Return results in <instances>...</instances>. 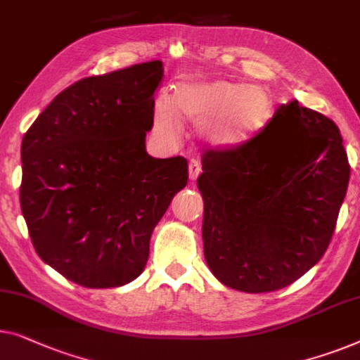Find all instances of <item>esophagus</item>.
Instances as JSON below:
<instances>
[{"instance_id": "1", "label": "esophagus", "mask_w": 360, "mask_h": 360, "mask_svg": "<svg viewBox=\"0 0 360 360\" xmlns=\"http://www.w3.org/2000/svg\"><path fill=\"white\" fill-rule=\"evenodd\" d=\"M201 174V165L198 160H191L190 165H188V175H190V180L195 181L198 176Z\"/></svg>"}]
</instances>
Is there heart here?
<instances>
[{
	"label": "heart",
	"mask_w": 360,
	"mask_h": 360,
	"mask_svg": "<svg viewBox=\"0 0 360 360\" xmlns=\"http://www.w3.org/2000/svg\"><path fill=\"white\" fill-rule=\"evenodd\" d=\"M276 101L263 84L231 79H190L175 86L172 98L153 102V128L162 139H175L181 118L214 149H237L255 141L273 122Z\"/></svg>",
	"instance_id": "obj_1"
}]
</instances>
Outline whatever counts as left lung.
<instances>
[{
  "mask_svg": "<svg viewBox=\"0 0 360 360\" xmlns=\"http://www.w3.org/2000/svg\"><path fill=\"white\" fill-rule=\"evenodd\" d=\"M349 172L336 124L297 101L250 144L207 150L198 190L211 273L250 294L292 284L326 252Z\"/></svg>",
  "mask_w": 360,
  "mask_h": 360,
  "instance_id": "left-lung-1",
  "label": "left lung"
}]
</instances>
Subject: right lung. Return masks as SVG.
<instances>
[{
  "instance_id": "obj_1",
  "label": "right lung",
  "mask_w": 360,
  "mask_h": 360,
  "mask_svg": "<svg viewBox=\"0 0 360 360\" xmlns=\"http://www.w3.org/2000/svg\"><path fill=\"white\" fill-rule=\"evenodd\" d=\"M162 61L75 82L20 146V210L39 257L72 283L118 288L144 271L154 227L188 181L185 158L146 150Z\"/></svg>"
}]
</instances>
